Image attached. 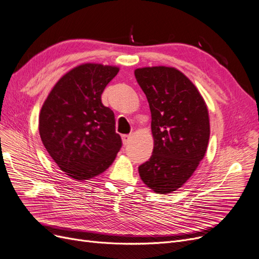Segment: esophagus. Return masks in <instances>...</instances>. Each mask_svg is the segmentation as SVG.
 I'll return each instance as SVG.
<instances>
[{
  "mask_svg": "<svg viewBox=\"0 0 259 259\" xmlns=\"http://www.w3.org/2000/svg\"><path fill=\"white\" fill-rule=\"evenodd\" d=\"M129 141H130V136H122V144L124 146L129 144Z\"/></svg>",
  "mask_w": 259,
  "mask_h": 259,
  "instance_id": "1",
  "label": "esophagus"
}]
</instances>
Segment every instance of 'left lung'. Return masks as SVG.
<instances>
[{"label": "left lung", "instance_id": "1", "mask_svg": "<svg viewBox=\"0 0 259 259\" xmlns=\"http://www.w3.org/2000/svg\"><path fill=\"white\" fill-rule=\"evenodd\" d=\"M151 112L154 150L139 166L148 188L171 193L193 175L208 146L210 124L207 105L195 85L173 67L135 70Z\"/></svg>", "mask_w": 259, "mask_h": 259}]
</instances>
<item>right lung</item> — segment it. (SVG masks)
Masks as SVG:
<instances>
[{"mask_svg": "<svg viewBox=\"0 0 259 259\" xmlns=\"http://www.w3.org/2000/svg\"><path fill=\"white\" fill-rule=\"evenodd\" d=\"M118 67L88 63L57 81L39 114V135L51 158L66 175L88 180L107 169L121 147L113 111L101 94Z\"/></svg>", "mask_w": 259, "mask_h": 259, "instance_id": "right-lung-1", "label": "right lung"}]
</instances>
